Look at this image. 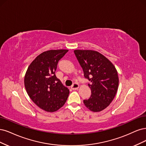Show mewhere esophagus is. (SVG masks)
<instances>
[{"label":"esophagus","mask_w":146,"mask_h":146,"mask_svg":"<svg viewBox=\"0 0 146 146\" xmlns=\"http://www.w3.org/2000/svg\"><path fill=\"white\" fill-rule=\"evenodd\" d=\"M79 84H77V83H74V84H73V85L71 87L72 89H73V90H78V89L79 88Z\"/></svg>","instance_id":"esophagus-1"}]
</instances>
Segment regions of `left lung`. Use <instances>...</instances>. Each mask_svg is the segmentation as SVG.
<instances>
[{
	"instance_id": "1",
	"label": "left lung",
	"mask_w": 146,
	"mask_h": 146,
	"mask_svg": "<svg viewBox=\"0 0 146 146\" xmlns=\"http://www.w3.org/2000/svg\"><path fill=\"white\" fill-rule=\"evenodd\" d=\"M74 53L82 68L84 77L91 82L90 98L84 100L87 109L101 111L110 105L117 92L119 78L117 70L104 55L94 50H76Z\"/></svg>"
}]
</instances>
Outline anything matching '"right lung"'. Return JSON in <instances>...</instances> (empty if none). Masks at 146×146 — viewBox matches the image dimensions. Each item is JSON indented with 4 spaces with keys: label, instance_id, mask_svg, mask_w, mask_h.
I'll use <instances>...</instances> for the list:
<instances>
[{
    "label": "right lung",
    "instance_id": "obj_1",
    "mask_svg": "<svg viewBox=\"0 0 146 146\" xmlns=\"http://www.w3.org/2000/svg\"><path fill=\"white\" fill-rule=\"evenodd\" d=\"M68 50H51L38 55L26 72L24 84L28 95L41 109L48 112L58 110L66 102L69 90L56 78L59 60Z\"/></svg>",
    "mask_w": 146,
    "mask_h": 146
}]
</instances>
